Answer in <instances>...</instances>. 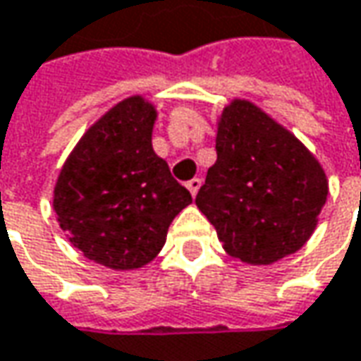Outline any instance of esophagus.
I'll use <instances>...</instances> for the list:
<instances>
[{
	"mask_svg": "<svg viewBox=\"0 0 361 361\" xmlns=\"http://www.w3.org/2000/svg\"><path fill=\"white\" fill-rule=\"evenodd\" d=\"M201 185H202L201 178H190V180H188L187 188L190 190V195H192V197H197V192H199Z\"/></svg>",
	"mask_w": 361,
	"mask_h": 361,
	"instance_id": "1",
	"label": "esophagus"
}]
</instances>
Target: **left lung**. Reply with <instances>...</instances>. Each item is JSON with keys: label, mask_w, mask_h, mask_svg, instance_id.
<instances>
[{"label": "left lung", "mask_w": 361, "mask_h": 361, "mask_svg": "<svg viewBox=\"0 0 361 361\" xmlns=\"http://www.w3.org/2000/svg\"><path fill=\"white\" fill-rule=\"evenodd\" d=\"M215 148L216 162L195 202L223 249L249 265H271L299 251L327 199L319 160L249 100L225 106Z\"/></svg>", "instance_id": "8db88e82"}]
</instances>
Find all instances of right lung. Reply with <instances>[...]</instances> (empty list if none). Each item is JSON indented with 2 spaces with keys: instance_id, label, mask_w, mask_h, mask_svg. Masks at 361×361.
Segmentation results:
<instances>
[{
  "instance_id": "add662e5",
  "label": "right lung",
  "mask_w": 361,
  "mask_h": 361,
  "mask_svg": "<svg viewBox=\"0 0 361 361\" xmlns=\"http://www.w3.org/2000/svg\"><path fill=\"white\" fill-rule=\"evenodd\" d=\"M157 108L130 96L96 120L63 162L54 211L70 243L108 269H138L192 197L152 150Z\"/></svg>"
}]
</instances>
